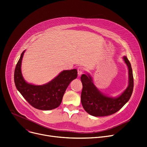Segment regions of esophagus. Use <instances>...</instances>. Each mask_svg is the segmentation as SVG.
Listing matches in <instances>:
<instances>
[{
	"label": "esophagus",
	"instance_id": "obj_1",
	"mask_svg": "<svg viewBox=\"0 0 147 147\" xmlns=\"http://www.w3.org/2000/svg\"><path fill=\"white\" fill-rule=\"evenodd\" d=\"M84 68L82 67H79L77 68V72H78V75L79 76H81L83 73H84Z\"/></svg>",
	"mask_w": 147,
	"mask_h": 147
}]
</instances>
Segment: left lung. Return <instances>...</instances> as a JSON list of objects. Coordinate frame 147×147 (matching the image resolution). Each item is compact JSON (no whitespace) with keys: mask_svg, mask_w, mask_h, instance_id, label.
Segmentation results:
<instances>
[{"mask_svg":"<svg viewBox=\"0 0 147 147\" xmlns=\"http://www.w3.org/2000/svg\"><path fill=\"white\" fill-rule=\"evenodd\" d=\"M123 60L128 67L129 84L123 93L116 98L106 96L100 93L94 85L92 77L87 74L81 76L83 89L81 102L84 109L94 116H105L112 115L119 111L128 102L134 89V77L130 62L126 56Z\"/></svg>","mask_w":147,"mask_h":147,"instance_id":"obj_1","label":"left lung"}]
</instances>
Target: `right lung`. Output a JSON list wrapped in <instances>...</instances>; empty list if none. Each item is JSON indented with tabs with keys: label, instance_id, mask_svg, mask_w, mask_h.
<instances>
[{
	"label": "right lung",
	"instance_id": "obj_1",
	"mask_svg": "<svg viewBox=\"0 0 147 147\" xmlns=\"http://www.w3.org/2000/svg\"><path fill=\"white\" fill-rule=\"evenodd\" d=\"M24 51L18 60L14 73L16 89L25 99L35 108L52 110L60 106L68 86L77 77L76 69L64 70L48 83L36 86L26 83L21 73V63Z\"/></svg>",
	"mask_w": 147,
	"mask_h": 147
}]
</instances>
